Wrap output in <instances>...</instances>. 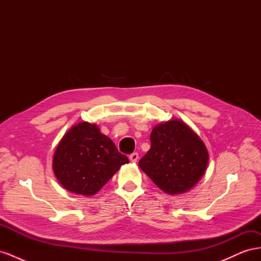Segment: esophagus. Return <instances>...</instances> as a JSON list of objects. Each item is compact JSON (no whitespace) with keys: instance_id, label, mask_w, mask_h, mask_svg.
Here are the masks:
<instances>
[{"instance_id":"esophagus-1","label":"esophagus","mask_w":261,"mask_h":261,"mask_svg":"<svg viewBox=\"0 0 261 261\" xmlns=\"http://www.w3.org/2000/svg\"><path fill=\"white\" fill-rule=\"evenodd\" d=\"M138 158H139L138 153H137V152H134V153H132V154L129 155V160H130L132 162H137Z\"/></svg>"}]
</instances>
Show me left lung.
<instances>
[{"label":"left lung","mask_w":261,"mask_h":261,"mask_svg":"<svg viewBox=\"0 0 261 261\" xmlns=\"http://www.w3.org/2000/svg\"><path fill=\"white\" fill-rule=\"evenodd\" d=\"M151 147L139 167L161 191L184 194L203 176L209 153L200 137L180 120L156 124L150 134Z\"/></svg>","instance_id":"1"}]
</instances>
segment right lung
I'll use <instances>...</instances> for the list:
<instances>
[{
    "instance_id": "add662e5",
    "label": "right lung",
    "mask_w": 261,
    "mask_h": 261,
    "mask_svg": "<svg viewBox=\"0 0 261 261\" xmlns=\"http://www.w3.org/2000/svg\"><path fill=\"white\" fill-rule=\"evenodd\" d=\"M113 141L101 134L96 124L81 122L62 137L53 154L55 177L68 192L92 196L128 163Z\"/></svg>"
}]
</instances>
